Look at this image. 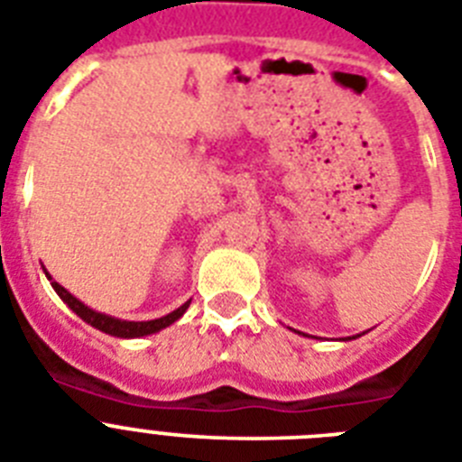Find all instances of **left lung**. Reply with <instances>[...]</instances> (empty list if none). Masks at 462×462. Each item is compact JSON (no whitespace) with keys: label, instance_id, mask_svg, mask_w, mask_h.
<instances>
[{"label":"left lung","instance_id":"8db88e82","mask_svg":"<svg viewBox=\"0 0 462 462\" xmlns=\"http://www.w3.org/2000/svg\"><path fill=\"white\" fill-rule=\"evenodd\" d=\"M352 338H356V336H352ZM352 338H345V340H352Z\"/></svg>","mask_w":462,"mask_h":462}]
</instances>
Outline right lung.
Listing matches in <instances>:
<instances>
[{
    "mask_svg": "<svg viewBox=\"0 0 462 462\" xmlns=\"http://www.w3.org/2000/svg\"><path fill=\"white\" fill-rule=\"evenodd\" d=\"M44 274H46V279L51 282L53 291H56L58 296H60V300H63V303L68 305V308L72 310L77 317H81V319L87 321V324H91L93 328H98V331H103V333H110V336H117V338H143V336H150V333L162 331V328L171 327L176 319H180V317L185 315V310L189 308V300H188V303H183L180 308L173 310V312H169L166 317H159V319H150V321L117 319V317H112V315H103V312H98V310H91L88 305L81 303L79 298L72 296L68 289H63V286L58 284V282H53V277L46 273V270H44Z\"/></svg>",
    "mask_w": 462,
    "mask_h": 462,
    "instance_id": "obj_1",
    "label": "right lung"
}]
</instances>
